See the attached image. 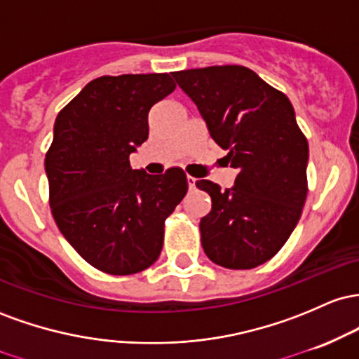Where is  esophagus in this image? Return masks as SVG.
Instances as JSON below:
<instances>
[{"mask_svg": "<svg viewBox=\"0 0 359 359\" xmlns=\"http://www.w3.org/2000/svg\"><path fill=\"white\" fill-rule=\"evenodd\" d=\"M187 181H188V188H190V190H193V188H195V184H196V180L193 178V176L188 175L187 176Z\"/></svg>", "mask_w": 359, "mask_h": 359, "instance_id": "obj_1", "label": "esophagus"}]
</instances>
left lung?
<instances>
[{
	"label": "left lung",
	"mask_w": 359,
	"mask_h": 359,
	"mask_svg": "<svg viewBox=\"0 0 359 359\" xmlns=\"http://www.w3.org/2000/svg\"><path fill=\"white\" fill-rule=\"evenodd\" d=\"M172 78L239 171L231 190L196 181L212 198L200 220L205 255L229 269L259 266L287 243L307 198L309 142L295 110L285 93L244 66L178 71Z\"/></svg>",
	"instance_id": "obj_1"
}]
</instances>
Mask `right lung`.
I'll return each mask as SVG.
<instances>
[{
  "label": "right lung",
  "instance_id": "1",
  "mask_svg": "<svg viewBox=\"0 0 359 359\" xmlns=\"http://www.w3.org/2000/svg\"><path fill=\"white\" fill-rule=\"evenodd\" d=\"M168 72L102 76L59 111L46 154L59 231L86 263L134 275L156 263L164 220L188 190L181 168L151 176L128 156L149 135V111L175 91Z\"/></svg>",
  "mask_w": 359,
  "mask_h": 359
}]
</instances>
